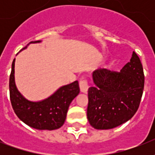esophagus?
<instances>
[{
	"label": "esophagus",
	"mask_w": 155,
	"mask_h": 155,
	"mask_svg": "<svg viewBox=\"0 0 155 155\" xmlns=\"http://www.w3.org/2000/svg\"><path fill=\"white\" fill-rule=\"evenodd\" d=\"M80 91L84 93H86L87 92V89H88V84H87V81L85 79H82L80 80Z\"/></svg>",
	"instance_id": "34e87169"
}]
</instances>
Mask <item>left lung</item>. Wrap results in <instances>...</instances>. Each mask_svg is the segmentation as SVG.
Wrapping results in <instances>:
<instances>
[{
	"label": "left lung",
	"instance_id": "8db88e82",
	"mask_svg": "<svg viewBox=\"0 0 155 155\" xmlns=\"http://www.w3.org/2000/svg\"><path fill=\"white\" fill-rule=\"evenodd\" d=\"M94 86L88 88L87 120L97 130L115 128L134 117L144 88V73L134 51L120 71L98 69L92 73Z\"/></svg>",
	"mask_w": 155,
	"mask_h": 155
}]
</instances>
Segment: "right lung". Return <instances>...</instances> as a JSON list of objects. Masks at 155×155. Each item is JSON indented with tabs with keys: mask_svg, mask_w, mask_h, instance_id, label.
<instances>
[{
	"mask_svg": "<svg viewBox=\"0 0 155 155\" xmlns=\"http://www.w3.org/2000/svg\"><path fill=\"white\" fill-rule=\"evenodd\" d=\"M40 42H30L29 44ZM29 44L22 50L25 49ZM14 63L15 58L12 63V71L9 76V96L16 115L25 124L36 130H54L60 128L64 124L70 104L80 93L77 80L62 86L51 97L43 101H30L25 99L16 87Z\"/></svg>",
	"mask_w": 155,
	"mask_h": 155,
	"instance_id": "add662e5",
	"label": "right lung"
}]
</instances>
